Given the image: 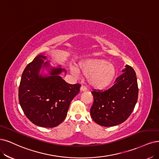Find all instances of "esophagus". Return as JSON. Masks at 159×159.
I'll return each instance as SVG.
<instances>
[{
  "label": "esophagus",
  "instance_id": "1",
  "mask_svg": "<svg viewBox=\"0 0 159 159\" xmlns=\"http://www.w3.org/2000/svg\"><path fill=\"white\" fill-rule=\"evenodd\" d=\"M80 92H85V91L87 90V89H86V88L85 86H82L80 87Z\"/></svg>",
  "mask_w": 159,
  "mask_h": 159
}]
</instances>
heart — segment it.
Instances as JSON below:
<instances>
[{
    "instance_id": "1",
    "label": "heart",
    "mask_w": 159,
    "mask_h": 159,
    "mask_svg": "<svg viewBox=\"0 0 159 159\" xmlns=\"http://www.w3.org/2000/svg\"><path fill=\"white\" fill-rule=\"evenodd\" d=\"M74 75H79L88 77V83L94 89L102 90L109 86L113 81L116 69L114 65L102 59H87L79 64V69H70Z\"/></svg>"
}]
</instances>
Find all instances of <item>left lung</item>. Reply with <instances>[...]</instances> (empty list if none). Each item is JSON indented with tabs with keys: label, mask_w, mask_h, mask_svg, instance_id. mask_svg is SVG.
<instances>
[{
	"label": "left lung",
	"mask_w": 159,
	"mask_h": 159,
	"mask_svg": "<svg viewBox=\"0 0 159 159\" xmlns=\"http://www.w3.org/2000/svg\"><path fill=\"white\" fill-rule=\"evenodd\" d=\"M122 72L111 89L92 92L93 103L90 115L99 125L109 127L121 124L130 116L137 103L138 87L136 73L128 65Z\"/></svg>",
	"instance_id": "1"
}]
</instances>
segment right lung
<instances>
[{"mask_svg": "<svg viewBox=\"0 0 159 159\" xmlns=\"http://www.w3.org/2000/svg\"><path fill=\"white\" fill-rule=\"evenodd\" d=\"M51 63L45 54L37 56L23 70L19 87L25 115L33 124L44 128L56 127L64 120L80 87L67 83L60 76L66 70Z\"/></svg>", "mask_w": 159, "mask_h": 159, "instance_id": "add662e5", "label": "right lung"}]
</instances>
